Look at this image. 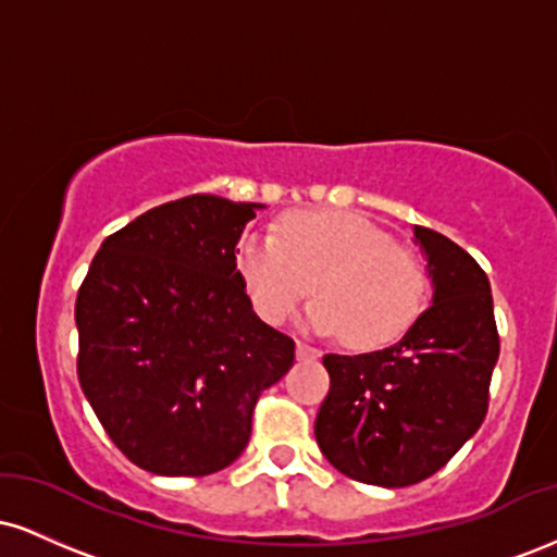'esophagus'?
Masks as SVG:
<instances>
[{"label":"esophagus","mask_w":557,"mask_h":557,"mask_svg":"<svg viewBox=\"0 0 557 557\" xmlns=\"http://www.w3.org/2000/svg\"><path fill=\"white\" fill-rule=\"evenodd\" d=\"M296 356L300 361H314V359H319V348H314V345L306 343V341H298Z\"/></svg>","instance_id":"obj_1"}]
</instances>
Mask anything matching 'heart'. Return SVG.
<instances>
[{"instance_id":"heart-1","label":"heart","mask_w":557,"mask_h":557,"mask_svg":"<svg viewBox=\"0 0 557 557\" xmlns=\"http://www.w3.org/2000/svg\"><path fill=\"white\" fill-rule=\"evenodd\" d=\"M235 270L261 319L280 324L309 296V322L354 348H380L417 322L426 304L419 257L359 214H290L277 230L243 235Z\"/></svg>"}]
</instances>
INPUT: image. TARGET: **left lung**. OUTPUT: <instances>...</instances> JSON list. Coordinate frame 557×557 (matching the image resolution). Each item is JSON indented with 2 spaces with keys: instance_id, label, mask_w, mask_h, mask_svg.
<instances>
[{
  "instance_id": "1",
  "label": "left lung",
  "mask_w": 557,
  "mask_h": 557,
  "mask_svg": "<svg viewBox=\"0 0 557 557\" xmlns=\"http://www.w3.org/2000/svg\"><path fill=\"white\" fill-rule=\"evenodd\" d=\"M426 257L432 306L389 348L324 356L330 393L314 434L345 476L408 487L461 450L487 417L500 356L490 280L458 243L413 225Z\"/></svg>"
}]
</instances>
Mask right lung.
<instances>
[{"instance_id":"1","label":"right lung","mask_w":557,"mask_h":557,"mask_svg":"<svg viewBox=\"0 0 557 557\" xmlns=\"http://www.w3.org/2000/svg\"><path fill=\"white\" fill-rule=\"evenodd\" d=\"M261 203L196 194L101 243L78 300V380L140 469L207 476L240 456L296 343L253 314L235 246Z\"/></svg>"}]
</instances>
